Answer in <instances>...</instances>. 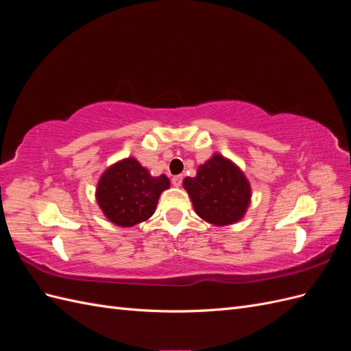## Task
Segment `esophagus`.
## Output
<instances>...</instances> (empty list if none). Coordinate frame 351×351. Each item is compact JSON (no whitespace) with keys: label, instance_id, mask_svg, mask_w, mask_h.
<instances>
[{"label":"esophagus","instance_id":"obj_1","mask_svg":"<svg viewBox=\"0 0 351 351\" xmlns=\"http://www.w3.org/2000/svg\"><path fill=\"white\" fill-rule=\"evenodd\" d=\"M171 182H173V186L180 187V186H182V183H183V176H174Z\"/></svg>","mask_w":351,"mask_h":351}]
</instances>
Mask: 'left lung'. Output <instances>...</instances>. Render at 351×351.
Listing matches in <instances>:
<instances>
[{
  "label": "left lung",
  "mask_w": 351,
  "mask_h": 351,
  "mask_svg": "<svg viewBox=\"0 0 351 351\" xmlns=\"http://www.w3.org/2000/svg\"><path fill=\"white\" fill-rule=\"evenodd\" d=\"M183 186L192 199L196 214L218 227L240 221L252 197L246 176L219 154L202 164L196 177H186Z\"/></svg>",
  "instance_id": "8db88e82"
}]
</instances>
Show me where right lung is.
Segmentation results:
<instances>
[{
    "instance_id": "right-lung-1",
    "label": "right lung",
    "mask_w": 351,
    "mask_h": 351,
    "mask_svg": "<svg viewBox=\"0 0 351 351\" xmlns=\"http://www.w3.org/2000/svg\"><path fill=\"white\" fill-rule=\"evenodd\" d=\"M168 187L165 174L152 177L137 159L127 158L102 174L97 202L112 224L133 227L154 215L159 196Z\"/></svg>"
}]
</instances>
